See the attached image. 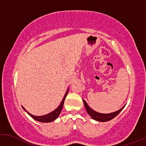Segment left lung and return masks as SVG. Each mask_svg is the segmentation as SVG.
<instances>
[{
  "label": "left lung",
  "instance_id": "left-lung-1",
  "mask_svg": "<svg viewBox=\"0 0 146 146\" xmlns=\"http://www.w3.org/2000/svg\"><path fill=\"white\" fill-rule=\"evenodd\" d=\"M83 102L84 104H85V108L87 110V113L89 114L90 116H91V118L94 119V120H97V121H100V122H106V121H109L112 119H113L114 117H116L117 115H118L120 112L122 111V110L124 108V106L122 108H120V110H118V111L112 112V113H110V114H102V113H98V112L94 111L92 108H91L88 105L87 102H85V100H83Z\"/></svg>",
  "mask_w": 146,
  "mask_h": 146
}]
</instances>
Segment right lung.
<instances>
[{
    "instance_id": "right-lung-1",
    "label": "right lung",
    "mask_w": 146,
    "mask_h": 146,
    "mask_svg": "<svg viewBox=\"0 0 146 146\" xmlns=\"http://www.w3.org/2000/svg\"><path fill=\"white\" fill-rule=\"evenodd\" d=\"M69 91V89H67V91L66 92V93H65L64 97H63L62 101H61V104H59V106L57 107L56 109L55 110H53V112H50V114H48L46 115H44V116H34V115H32L31 114H30L29 112H28L27 111H26L28 112V114L30 115V116L32 117L34 119V120H36L37 121H38V122H52V121L55 120V119H56L58 116L59 115V114L61 113V110H62V108H63V103H64V100L65 99V97H66L67 93H68ZM24 109V107H22Z\"/></svg>"
}]
</instances>
